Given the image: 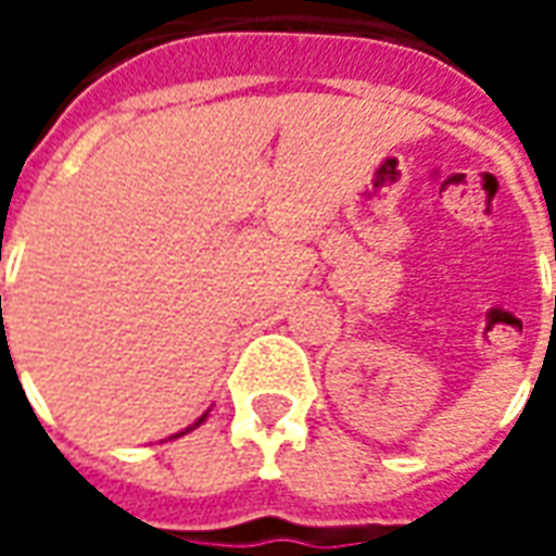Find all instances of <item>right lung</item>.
I'll return each mask as SVG.
<instances>
[{"label":"right lung","instance_id":"1","mask_svg":"<svg viewBox=\"0 0 556 556\" xmlns=\"http://www.w3.org/2000/svg\"><path fill=\"white\" fill-rule=\"evenodd\" d=\"M205 417H207V414H202V417L195 419L193 426H187V429H184V431H178V434H172V438H181V434H187V431H193V429H195V426H202V422H205Z\"/></svg>","mask_w":556,"mask_h":556}]
</instances>
